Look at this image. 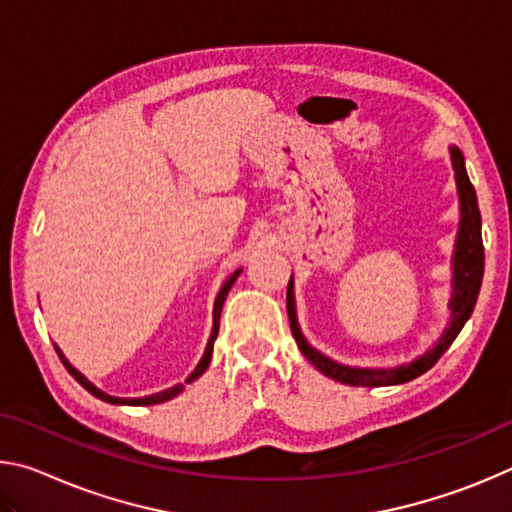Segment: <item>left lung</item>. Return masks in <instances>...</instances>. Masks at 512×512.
Masks as SVG:
<instances>
[{
  "label": "left lung",
  "instance_id": "left-lung-1",
  "mask_svg": "<svg viewBox=\"0 0 512 512\" xmlns=\"http://www.w3.org/2000/svg\"><path fill=\"white\" fill-rule=\"evenodd\" d=\"M449 153H452L458 198H461V230H458L456 253H454V298H452V302H449V305H452V323H449L447 332L440 336L436 348L429 350L418 361L409 363V366L388 368V370L341 366V363L327 359L318 350L311 348V345L305 341V336L300 334V327L296 320V300H293V284L289 280L287 314H289V323H291V334H293V339H296L300 352L305 354V357L314 363V366L323 372V375L341 381V384H348V386L404 384V381L420 377L422 372H427L433 363L443 357L445 350L454 343L458 332L463 329L465 320L470 318V314L474 311L476 298H479V291H481L483 259H485L483 257V239H481V212H479V203H476L474 187L470 183V178H467L463 153L458 151L456 146H452Z\"/></svg>",
  "mask_w": 512,
  "mask_h": 512
}]
</instances>
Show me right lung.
<instances>
[{"label": "right lung", "instance_id": "obj_1", "mask_svg": "<svg viewBox=\"0 0 512 512\" xmlns=\"http://www.w3.org/2000/svg\"><path fill=\"white\" fill-rule=\"evenodd\" d=\"M239 273H241V271H235V273H232V275L228 277V280L223 282V287H221V291H219V296H216V302H214V327H212L210 343H207V348H205V354H203L201 363H198V366H196V370L192 372V375H189V377L185 379V384H192V381H194V379H198V377H201L203 372H205V368L210 366V359H212V348H214L216 334H219V320H221V309H223V302H225V296H228V291L232 289V284H235V280H237V277H239ZM56 352H58V357H60V361H63V366L67 368L69 375H72L76 381H79V384L85 388V391L92 393L94 397H99V400H103V402H110V404H126V406H149V404H160V402H167V400H171V397H176L178 393H183V384H178V386H173V388H167V391H162V393H155V395H149V397H133V400H126V397H112V395H108V393L99 391V388L94 386V384H90V381L85 379L79 370L69 366V361L63 357V352H60L58 348H56Z\"/></svg>", "mask_w": 512, "mask_h": 512}]
</instances>
